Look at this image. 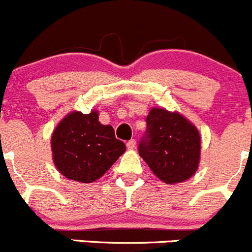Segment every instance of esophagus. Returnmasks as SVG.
Segmentation results:
<instances>
[{"instance_id":"esophagus-1","label":"esophagus","mask_w":252,"mask_h":252,"mask_svg":"<svg viewBox=\"0 0 252 252\" xmlns=\"http://www.w3.org/2000/svg\"><path fill=\"white\" fill-rule=\"evenodd\" d=\"M136 144H137L136 139H131L126 143V147H127V149H134L136 148Z\"/></svg>"}]
</instances>
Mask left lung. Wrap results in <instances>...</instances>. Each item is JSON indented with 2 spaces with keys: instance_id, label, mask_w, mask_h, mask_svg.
Returning a JSON list of instances; mask_svg holds the SVG:
<instances>
[{
  "instance_id": "1",
  "label": "left lung",
  "mask_w": 252,
  "mask_h": 252,
  "mask_svg": "<svg viewBox=\"0 0 252 252\" xmlns=\"http://www.w3.org/2000/svg\"><path fill=\"white\" fill-rule=\"evenodd\" d=\"M138 151L159 180L181 183L198 168L201 137L196 126L179 113L153 108Z\"/></svg>"
}]
</instances>
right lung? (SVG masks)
Returning <instances> with one entry per match:
<instances>
[{
    "label": "right lung",
    "instance_id": "1",
    "mask_svg": "<svg viewBox=\"0 0 252 252\" xmlns=\"http://www.w3.org/2000/svg\"><path fill=\"white\" fill-rule=\"evenodd\" d=\"M51 150L56 168L62 175L80 183L99 179L125 153L110 125H102L98 113H69L51 136Z\"/></svg>",
    "mask_w": 252,
    "mask_h": 252
}]
</instances>
